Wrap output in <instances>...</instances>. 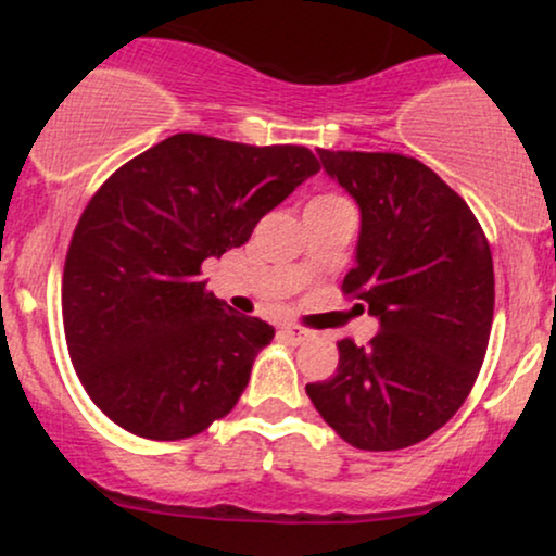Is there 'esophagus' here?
I'll return each instance as SVG.
<instances>
[{
  "instance_id": "1",
  "label": "esophagus",
  "mask_w": 556,
  "mask_h": 556,
  "mask_svg": "<svg viewBox=\"0 0 556 556\" xmlns=\"http://www.w3.org/2000/svg\"><path fill=\"white\" fill-rule=\"evenodd\" d=\"M279 334L285 337L290 344H303L305 340H311V331L308 329H300V327H282Z\"/></svg>"
}]
</instances>
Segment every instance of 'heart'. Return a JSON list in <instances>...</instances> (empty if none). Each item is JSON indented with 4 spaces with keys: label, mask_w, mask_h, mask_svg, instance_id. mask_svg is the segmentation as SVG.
Here are the masks:
<instances>
[{
    "label": "heart",
    "mask_w": 556,
    "mask_h": 556,
    "mask_svg": "<svg viewBox=\"0 0 556 556\" xmlns=\"http://www.w3.org/2000/svg\"><path fill=\"white\" fill-rule=\"evenodd\" d=\"M311 203H348V201H344L342 195L327 193V195H318V198H314V201H311Z\"/></svg>",
    "instance_id": "obj_1"
}]
</instances>
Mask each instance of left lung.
<instances>
[{
    "mask_svg": "<svg viewBox=\"0 0 556 556\" xmlns=\"http://www.w3.org/2000/svg\"><path fill=\"white\" fill-rule=\"evenodd\" d=\"M318 159L361 208L342 292L379 318V331L366 348L337 342V374L305 392L348 444L405 450L460 410L481 371L494 321L489 240L418 159L327 149Z\"/></svg>",
    "mask_w": 556,
    "mask_h": 556,
    "instance_id": "8db88e82",
    "label": "left lung"
}]
</instances>
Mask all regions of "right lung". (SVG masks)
I'll use <instances>...</instances> for the list:
<instances>
[{
	"label": "right lung",
	"mask_w": 556,
	"mask_h": 556,
	"mask_svg": "<svg viewBox=\"0 0 556 556\" xmlns=\"http://www.w3.org/2000/svg\"><path fill=\"white\" fill-rule=\"evenodd\" d=\"M318 169L305 146L177 132L96 190L70 240L62 321L75 374L106 418L177 442L238 405L274 327L208 292L201 266L245 245Z\"/></svg>",
	"instance_id": "add662e5"
}]
</instances>
